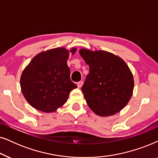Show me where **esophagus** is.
<instances>
[{"mask_svg": "<svg viewBox=\"0 0 158 158\" xmlns=\"http://www.w3.org/2000/svg\"><path fill=\"white\" fill-rule=\"evenodd\" d=\"M82 85H83V81H79V82L77 83V87H78V88H81V87H82Z\"/></svg>", "mask_w": 158, "mask_h": 158, "instance_id": "34e87169", "label": "esophagus"}]
</instances>
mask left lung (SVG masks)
Here are the masks:
<instances>
[{"label":"left lung","instance_id":"obj_1","mask_svg":"<svg viewBox=\"0 0 158 158\" xmlns=\"http://www.w3.org/2000/svg\"><path fill=\"white\" fill-rule=\"evenodd\" d=\"M89 67L81 87L88 106L100 116H110L121 111L133 94L134 77L119 56L105 50H79Z\"/></svg>","mask_w":158,"mask_h":158}]
</instances>
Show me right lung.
<instances>
[{"mask_svg": "<svg viewBox=\"0 0 158 158\" xmlns=\"http://www.w3.org/2000/svg\"><path fill=\"white\" fill-rule=\"evenodd\" d=\"M77 48L60 47L40 52L23 70L20 86L24 98L31 106L45 113H52L62 107L71 90L77 86L70 79L67 60Z\"/></svg>", "mask_w": 158, "mask_h": 158, "instance_id": "right-lung-1", "label": "right lung"}]
</instances>
